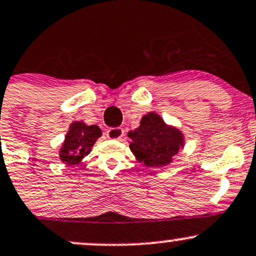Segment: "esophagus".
Listing matches in <instances>:
<instances>
[{"label": "esophagus", "instance_id": "1", "mask_svg": "<svg viewBox=\"0 0 256 256\" xmlns=\"http://www.w3.org/2000/svg\"><path fill=\"white\" fill-rule=\"evenodd\" d=\"M106 136L110 140H122L124 137V130L122 128H110L106 131Z\"/></svg>", "mask_w": 256, "mask_h": 256}]
</instances>
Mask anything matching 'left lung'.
<instances>
[{"instance_id":"8db88e82","label":"left lung","mask_w":256,"mask_h":256,"mask_svg":"<svg viewBox=\"0 0 256 256\" xmlns=\"http://www.w3.org/2000/svg\"><path fill=\"white\" fill-rule=\"evenodd\" d=\"M130 150L146 166L162 168L172 162V156L184 147V134L178 128L166 125L156 113L146 114L136 130L128 134Z\"/></svg>"}]
</instances>
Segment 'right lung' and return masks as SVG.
Here are the masks:
<instances>
[{
    "label": "right lung",
    "mask_w": 256,
    "mask_h": 256,
    "mask_svg": "<svg viewBox=\"0 0 256 256\" xmlns=\"http://www.w3.org/2000/svg\"><path fill=\"white\" fill-rule=\"evenodd\" d=\"M100 136L102 131L97 125L87 126L81 122H72L60 148V160L68 165L78 164L91 152L94 142Z\"/></svg>",
    "instance_id": "obj_1"
}]
</instances>
